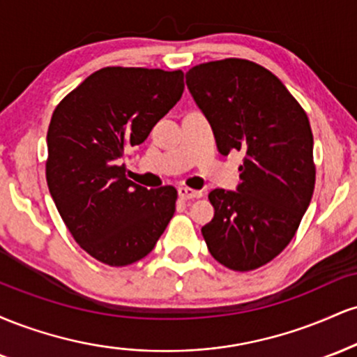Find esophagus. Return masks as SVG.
I'll list each match as a JSON object with an SVG mask.
<instances>
[{"label":"esophagus","instance_id":"1","mask_svg":"<svg viewBox=\"0 0 357 357\" xmlns=\"http://www.w3.org/2000/svg\"><path fill=\"white\" fill-rule=\"evenodd\" d=\"M178 195H179V198H181V199H184V202H186V199L202 198L203 192H202V191H198V190H191V188L181 186V188H179V190H178Z\"/></svg>","mask_w":357,"mask_h":357}]
</instances>
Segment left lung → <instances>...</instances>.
Listing matches in <instances>:
<instances>
[{
	"label": "left lung",
	"instance_id": "left-lung-1",
	"mask_svg": "<svg viewBox=\"0 0 357 357\" xmlns=\"http://www.w3.org/2000/svg\"><path fill=\"white\" fill-rule=\"evenodd\" d=\"M186 85L210 121L220 154H243L238 191L213 190L202 228L216 261L235 272L264 267L298 230L315 186L309 117L285 85L255 61H206Z\"/></svg>",
	"mask_w": 357,
	"mask_h": 357
}]
</instances>
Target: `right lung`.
<instances>
[{
	"label": "right lung",
	"mask_w": 357,
	"mask_h": 357,
	"mask_svg": "<svg viewBox=\"0 0 357 357\" xmlns=\"http://www.w3.org/2000/svg\"><path fill=\"white\" fill-rule=\"evenodd\" d=\"M183 77L181 70L105 67L53 110L48 190L73 240L110 267L151 253L174 215L176 188L146 190L126 178L121 161L181 99Z\"/></svg>",
	"instance_id": "obj_1"
}]
</instances>
